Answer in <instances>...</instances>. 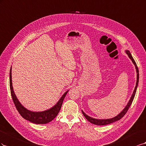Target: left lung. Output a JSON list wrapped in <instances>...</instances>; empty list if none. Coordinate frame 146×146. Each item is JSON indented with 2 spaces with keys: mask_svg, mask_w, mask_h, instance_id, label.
<instances>
[{
  "mask_svg": "<svg viewBox=\"0 0 146 146\" xmlns=\"http://www.w3.org/2000/svg\"><path fill=\"white\" fill-rule=\"evenodd\" d=\"M125 52L128 55V57L130 58L131 59V60L132 61L133 64H134L135 66V68H136V86L135 87V89L133 90V92L131 95V96L130 97V99L129 100V101L127 103V105L125 106V107L124 108V109L120 112L119 114H117L115 117L111 118V119H95V118H93V117H91L90 116H89L88 115H87L85 112L82 110V114L84 115V117H86V119L88 120L89 122H90V123L95 124V125H108V124H110L111 123H113L114 122L117 121V120H119L120 119H122L124 115L127 113V111L128 110L129 108L130 107L131 103L133 101V99L135 98V94H136V92L137 90V87H138V82H139V70H138V66L136 65V62L135 61V60L133 59V58L130 52L128 51V50H125Z\"/></svg>",
  "mask_w": 146,
  "mask_h": 146,
  "instance_id": "1",
  "label": "left lung"
}]
</instances>
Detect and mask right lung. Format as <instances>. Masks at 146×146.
Here are the masks:
<instances>
[{
  "label": "right lung",
  "mask_w": 146,
  "mask_h": 146,
  "mask_svg": "<svg viewBox=\"0 0 146 146\" xmlns=\"http://www.w3.org/2000/svg\"><path fill=\"white\" fill-rule=\"evenodd\" d=\"M11 68H12L11 66L10 71V87L11 95L12 99H13L15 103V105L16 108V110H18L19 113L24 119L34 123L46 124L51 122L56 117L59 112L60 111L62 105V103H63L64 100L69 90L66 91L62 95V96L59 100V101L56 103V105H54L51 108H49V109L43 111H32L29 110L20 103L17 97L16 96V94H15L13 85H12L13 83H12L11 78Z\"/></svg>",
  "instance_id": "right-lung-1"
}]
</instances>
